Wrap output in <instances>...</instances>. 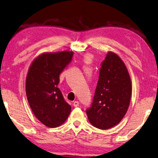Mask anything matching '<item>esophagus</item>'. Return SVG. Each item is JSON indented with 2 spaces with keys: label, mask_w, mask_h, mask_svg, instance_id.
I'll return each instance as SVG.
<instances>
[{
  "label": "esophagus",
  "mask_w": 158,
  "mask_h": 158,
  "mask_svg": "<svg viewBox=\"0 0 158 158\" xmlns=\"http://www.w3.org/2000/svg\"><path fill=\"white\" fill-rule=\"evenodd\" d=\"M79 106V102L78 101H75L73 102V106L74 107H77Z\"/></svg>",
  "instance_id": "obj_1"
}]
</instances>
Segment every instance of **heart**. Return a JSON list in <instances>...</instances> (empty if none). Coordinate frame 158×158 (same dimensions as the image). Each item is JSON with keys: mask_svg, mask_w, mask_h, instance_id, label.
I'll use <instances>...</instances> for the list:
<instances>
[{"mask_svg": "<svg viewBox=\"0 0 158 158\" xmlns=\"http://www.w3.org/2000/svg\"><path fill=\"white\" fill-rule=\"evenodd\" d=\"M90 58L89 56H86L85 58V61H89L90 60Z\"/></svg>", "mask_w": 158, "mask_h": 158, "instance_id": "b5f03b06", "label": "heart"}]
</instances>
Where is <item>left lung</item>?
Wrapping results in <instances>:
<instances>
[{"instance_id": "obj_1", "label": "left lung", "mask_w": 158, "mask_h": 158, "mask_svg": "<svg viewBox=\"0 0 158 158\" xmlns=\"http://www.w3.org/2000/svg\"><path fill=\"white\" fill-rule=\"evenodd\" d=\"M131 93L125 63L118 55L108 52L101 63L92 105L86 110L90 123L102 130L118 124L128 109Z\"/></svg>"}]
</instances>
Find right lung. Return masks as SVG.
<instances>
[{
    "instance_id": "obj_1",
    "label": "right lung",
    "mask_w": 158,
    "mask_h": 158,
    "mask_svg": "<svg viewBox=\"0 0 158 158\" xmlns=\"http://www.w3.org/2000/svg\"><path fill=\"white\" fill-rule=\"evenodd\" d=\"M73 52H47L36 58L27 74V99L34 115L43 125L56 127L66 120L71 106L58 88L59 76L72 60Z\"/></svg>"
}]
</instances>
